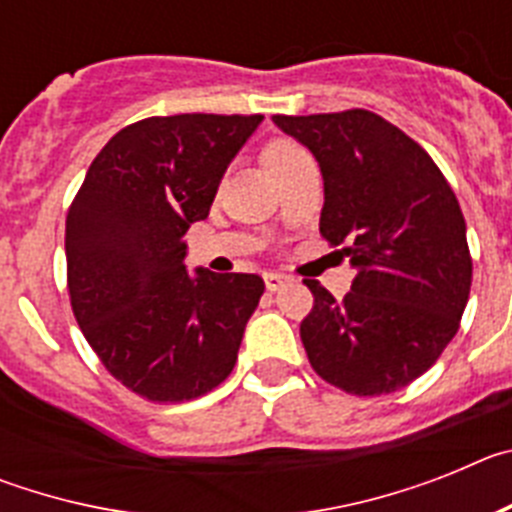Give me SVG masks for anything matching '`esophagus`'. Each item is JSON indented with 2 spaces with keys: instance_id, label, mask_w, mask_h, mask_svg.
<instances>
[{
  "instance_id": "34e87169",
  "label": "esophagus",
  "mask_w": 512,
  "mask_h": 512,
  "mask_svg": "<svg viewBox=\"0 0 512 512\" xmlns=\"http://www.w3.org/2000/svg\"><path fill=\"white\" fill-rule=\"evenodd\" d=\"M287 282L289 277H284V274H279V271H266L264 274V284L269 292H277V289H282Z\"/></svg>"
}]
</instances>
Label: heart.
Masks as SVG:
<instances>
[{
	"label": "heart",
	"instance_id": "1",
	"mask_svg": "<svg viewBox=\"0 0 512 512\" xmlns=\"http://www.w3.org/2000/svg\"><path fill=\"white\" fill-rule=\"evenodd\" d=\"M307 151L302 146H297L295 140H287V138H277L271 140L269 146L264 148V161L269 166V171H279L284 166L295 164L300 158H305Z\"/></svg>",
	"mask_w": 512,
	"mask_h": 512
}]
</instances>
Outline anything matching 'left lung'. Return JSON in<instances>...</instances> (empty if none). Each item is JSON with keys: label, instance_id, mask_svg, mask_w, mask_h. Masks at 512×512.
<instances>
[{"label": "left lung", "instance_id": "left-lung-1", "mask_svg": "<svg viewBox=\"0 0 512 512\" xmlns=\"http://www.w3.org/2000/svg\"><path fill=\"white\" fill-rule=\"evenodd\" d=\"M318 158L320 235L351 256L354 284L336 300L307 279L300 323L312 369L359 397L390 395L436 364L459 330L472 256L459 200L413 138L369 110L274 115Z\"/></svg>", "mask_w": 512, "mask_h": 512}]
</instances>
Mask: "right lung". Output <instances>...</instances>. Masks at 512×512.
Returning a JSON list of instances; mask_svg holds the SVG:
<instances>
[{
	"instance_id": "right-lung-1",
	"label": "right lung",
	"mask_w": 512,
	"mask_h": 512,
	"mask_svg": "<svg viewBox=\"0 0 512 512\" xmlns=\"http://www.w3.org/2000/svg\"><path fill=\"white\" fill-rule=\"evenodd\" d=\"M264 115L133 122L97 153L66 215L71 310L104 369L151 402L207 395L233 372L259 274L184 266L225 169Z\"/></svg>"
}]
</instances>
